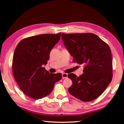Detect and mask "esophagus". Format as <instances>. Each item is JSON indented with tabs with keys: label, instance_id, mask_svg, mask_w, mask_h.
<instances>
[{
	"label": "esophagus",
	"instance_id": "1",
	"mask_svg": "<svg viewBox=\"0 0 124 124\" xmlns=\"http://www.w3.org/2000/svg\"><path fill=\"white\" fill-rule=\"evenodd\" d=\"M62 78H68V74L66 73H62Z\"/></svg>",
	"mask_w": 124,
	"mask_h": 124
}]
</instances>
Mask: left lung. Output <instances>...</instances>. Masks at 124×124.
Listing matches in <instances>:
<instances>
[{"label":"left lung","instance_id":"left-lung-1","mask_svg":"<svg viewBox=\"0 0 124 124\" xmlns=\"http://www.w3.org/2000/svg\"><path fill=\"white\" fill-rule=\"evenodd\" d=\"M62 39L73 61L84 64L83 74L79 77L73 73L68 75L72 82L69 93L85 102L98 98L112 81L110 47L93 33H62Z\"/></svg>","mask_w":124,"mask_h":124}]
</instances>
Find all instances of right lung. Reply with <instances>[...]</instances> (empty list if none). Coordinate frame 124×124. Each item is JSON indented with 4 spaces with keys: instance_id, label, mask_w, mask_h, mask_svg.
<instances>
[{
    "instance_id": "right-lung-1",
    "label": "right lung",
    "mask_w": 124,
    "mask_h": 124,
    "mask_svg": "<svg viewBox=\"0 0 124 124\" xmlns=\"http://www.w3.org/2000/svg\"><path fill=\"white\" fill-rule=\"evenodd\" d=\"M61 33L45 34L23 39L14 51L12 71L23 93L37 99L53 91L56 82L62 78L61 73L50 74L43 67L49 59L53 48L59 42Z\"/></svg>"
}]
</instances>
